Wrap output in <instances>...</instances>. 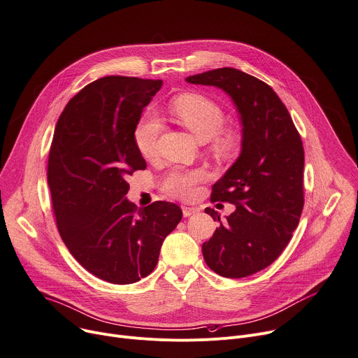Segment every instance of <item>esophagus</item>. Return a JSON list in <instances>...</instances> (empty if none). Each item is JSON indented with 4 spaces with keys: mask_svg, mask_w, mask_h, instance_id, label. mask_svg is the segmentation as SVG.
Instances as JSON below:
<instances>
[{
    "mask_svg": "<svg viewBox=\"0 0 358 358\" xmlns=\"http://www.w3.org/2000/svg\"><path fill=\"white\" fill-rule=\"evenodd\" d=\"M182 212H183V216L187 217V216H192L197 212L196 208H189V206H182Z\"/></svg>",
    "mask_w": 358,
    "mask_h": 358,
    "instance_id": "obj_1",
    "label": "esophagus"
}]
</instances>
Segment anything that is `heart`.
<instances>
[{"label": "heart", "instance_id": "1", "mask_svg": "<svg viewBox=\"0 0 358 358\" xmlns=\"http://www.w3.org/2000/svg\"><path fill=\"white\" fill-rule=\"evenodd\" d=\"M168 109L176 121L189 129L197 141L208 142L212 139L215 150L220 155H226L231 150L234 143L233 136L222 131L224 113L212 99L197 94H183L173 98ZM159 132H161L159 119L153 113L146 112L134 128V142L142 156L148 157L153 155ZM203 179V171L175 169L162 180V190L176 199L186 201L194 194L196 185Z\"/></svg>", "mask_w": 358, "mask_h": 358}]
</instances>
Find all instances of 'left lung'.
Listing matches in <instances>:
<instances>
[{
	"mask_svg": "<svg viewBox=\"0 0 358 358\" xmlns=\"http://www.w3.org/2000/svg\"><path fill=\"white\" fill-rule=\"evenodd\" d=\"M194 85L223 90L242 122V152L212 187V202H229L236 210L220 222L202 246L206 264L229 279H241L270 266L296 230L303 205L304 149L293 119L266 83L234 68L187 76Z\"/></svg>",
	"mask_w": 358,
	"mask_h": 358,
	"instance_id": "1",
	"label": "left lung"
}]
</instances>
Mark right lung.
<instances>
[{
  "label": "right lung",
  "instance_id": "add662e5",
  "mask_svg": "<svg viewBox=\"0 0 358 358\" xmlns=\"http://www.w3.org/2000/svg\"><path fill=\"white\" fill-rule=\"evenodd\" d=\"M161 79L103 76L61 113L48 156L58 231L76 262L101 280L131 285L150 274L182 210L157 201L138 209L127 176L146 168L134 142L143 108Z\"/></svg>",
  "mask_w": 358,
  "mask_h": 358
}]
</instances>
